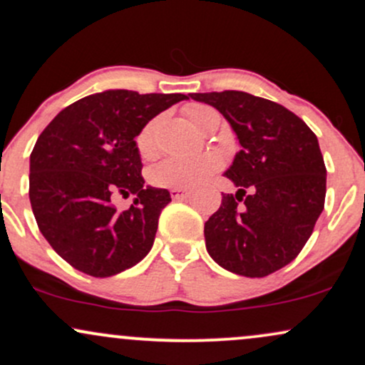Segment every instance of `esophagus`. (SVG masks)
<instances>
[{
	"label": "esophagus",
	"mask_w": 365,
	"mask_h": 365,
	"mask_svg": "<svg viewBox=\"0 0 365 365\" xmlns=\"http://www.w3.org/2000/svg\"><path fill=\"white\" fill-rule=\"evenodd\" d=\"M170 196H172V200H184V198H190L191 191L190 190H179V187H172Z\"/></svg>",
	"instance_id": "1"
}]
</instances>
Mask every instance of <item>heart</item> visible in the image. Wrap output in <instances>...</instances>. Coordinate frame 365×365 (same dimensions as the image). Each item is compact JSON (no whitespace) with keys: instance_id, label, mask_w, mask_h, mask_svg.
I'll return each instance as SVG.
<instances>
[{"instance_id":"b5f03b06","label":"heart","mask_w":365,"mask_h":365,"mask_svg":"<svg viewBox=\"0 0 365 365\" xmlns=\"http://www.w3.org/2000/svg\"><path fill=\"white\" fill-rule=\"evenodd\" d=\"M215 110L205 105H190L186 115L196 129H202L207 118L214 115ZM157 125L158 120H150L138 133L136 148L143 158H150L157 153ZM220 158L215 153L191 155V157H167L165 160L150 170V181L158 187H187L200 186L214 172L220 169Z\"/></svg>"}]
</instances>
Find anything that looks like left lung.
I'll use <instances>...</instances> for the list:
<instances>
[{
	"mask_svg": "<svg viewBox=\"0 0 365 365\" xmlns=\"http://www.w3.org/2000/svg\"><path fill=\"white\" fill-rule=\"evenodd\" d=\"M190 96L219 110L241 145L224 174L236 195H222L205 222L207 252L240 276L279 271L297 259L324 208L326 165L317 136L288 108L250 93Z\"/></svg>",
	"mask_w": 365,
	"mask_h": 365,
	"instance_id": "1",
	"label": "left lung"
}]
</instances>
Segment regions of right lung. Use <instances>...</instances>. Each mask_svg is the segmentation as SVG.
Wrapping results in <instances>:
<instances>
[{"instance_id":"obj_1","label":"right lung","mask_w":365,"mask_h":365,"mask_svg":"<svg viewBox=\"0 0 365 365\" xmlns=\"http://www.w3.org/2000/svg\"><path fill=\"white\" fill-rule=\"evenodd\" d=\"M186 94L108 89L63 108L31 153L29 198L39 231L77 271L110 277L136 265L153 247L170 193L145 186L138 133ZM136 194L128 211L113 194Z\"/></svg>"}]
</instances>
